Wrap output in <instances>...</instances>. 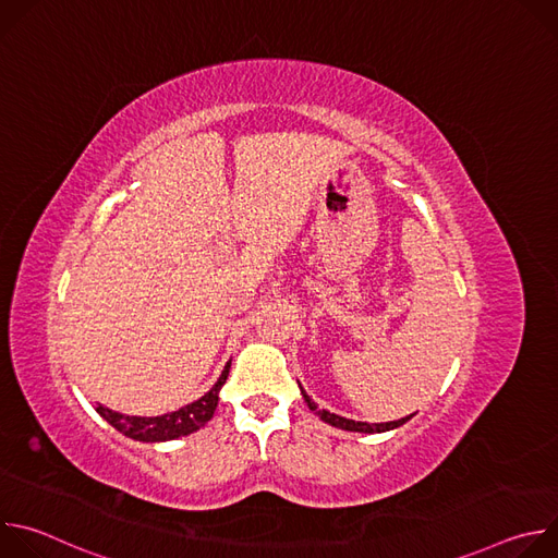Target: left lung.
Listing matches in <instances>:
<instances>
[{"instance_id":"8db88e82","label":"left lung","mask_w":558,"mask_h":558,"mask_svg":"<svg viewBox=\"0 0 558 558\" xmlns=\"http://www.w3.org/2000/svg\"><path fill=\"white\" fill-rule=\"evenodd\" d=\"M300 392H302V397H304V402H306V407L320 417L325 424H329V426H336V428H342V430H349V433H364V435H373V433H388V430H395V428H400V426H404L413 415H407V417H402V420H395V422H381V424H368V422H355V420H347V417H340V415H336V413H329V411H317V404L311 400V397L304 392V388L300 386Z\"/></svg>"}]
</instances>
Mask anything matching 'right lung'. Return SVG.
Listing matches in <instances>:
<instances>
[{
    "instance_id": "right-lung-1",
    "label": "right lung",
    "mask_w": 558,
    "mask_h": 558,
    "mask_svg": "<svg viewBox=\"0 0 558 558\" xmlns=\"http://www.w3.org/2000/svg\"><path fill=\"white\" fill-rule=\"evenodd\" d=\"M231 368V360L225 364L218 381L203 395L198 397L196 402L174 411V413H166L158 417H136V415H123L117 413L104 404H97L95 411L110 424L114 426L119 433H123L130 439L136 441H145V444H158V441H170V439H179L185 435H192L196 430H201L211 417L214 411L218 407V392L222 388V384L227 381Z\"/></svg>"
}]
</instances>
